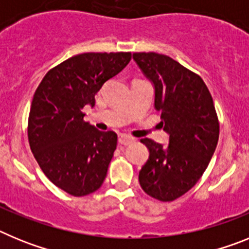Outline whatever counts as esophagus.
Returning a JSON list of instances; mask_svg holds the SVG:
<instances>
[{"label": "esophagus", "instance_id": "34e87169", "mask_svg": "<svg viewBox=\"0 0 249 249\" xmlns=\"http://www.w3.org/2000/svg\"><path fill=\"white\" fill-rule=\"evenodd\" d=\"M132 142H135V138L131 137V136H128V135H120V136H118V143L123 144V146L131 144Z\"/></svg>", "mask_w": 249, "mask_h": 249}]
</instances>
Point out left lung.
Listing matches in <instances>:
<instances>
[{
  "label": "left lung",
  "mask_w": 249,
  "mask_h": 249,
  "mask_svg": "<svg viewBox=\"0 0 249 249\" xmlns=\"http://www.w3.org/2000/svg\"><path fill=\"white\" fill-rule=\"evenodd\" d=\"M133 59L155 87V108L169 136L162 146L149 138V157L140 171L148 196L175 201L198 182L217 147L219 123L212 96L198 74L171 57L155 52L133 53Z\"/></svg>",
  "instance_id": "obj_1"
}]
</instances>
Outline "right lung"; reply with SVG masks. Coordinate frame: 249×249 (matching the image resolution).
Wrapping results in <instances>:
<instances>
[{
    "label": "right lung",
    "mask_w": 249,
    "mask_h": 249,
    "mask_svg": "<svg viewBox=\"0 0 249 249\" xmlns=\"http://www.w3.org/2000/svg\"><path fill=\"white\" fill-rule=\"evenodd\" d=\"M131 58V52L77 54L50 70L35 92L28 116L31 151L46 177L68 195L87 196L105 181L117 135L85 122L82 109L93 107L101 87Z\"/></svg>",
    "instance_id": "add662e5"
}]
</instances>
